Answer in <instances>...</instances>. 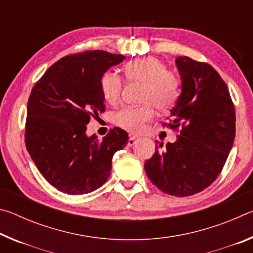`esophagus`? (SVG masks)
I'll list each match as a JSON object with an SVG mask.
<instances>
[{"mask_svg": "<svg viewBox=\"0 0 253 253\" xmlns=\"http://www.w3.org/2000/svg\"><path fill=\"white\" fill-rule=\"evenodd\" d=\"M138 139V137L137 136H130L129 139H128V146H132L136 143V140Z\"/></svg>", "mask_w": 253, "mask_h": 253, "instance_id": "34e87169", "label": "esophagus"}]
</instances>
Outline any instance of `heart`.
<instances>
[{
	"instance_id": "b5f03b06",
	"label": "heart",
	"mask_w": 253,
	"mask_h": 253,
	"mask_svg": "<svg viewBox=\"0 0 253 253\" xmlns=\"http://www.w3.org/2000/svg\"><path fill=\"white\" fill-rule=\"evenodd\" d=\"M124 77L129 83L143 84L140 106H130L116 114L115 122L130 132L143 130L145 124L152 121L158 110L169 109L179 96V79L168 70L161 60L154 57L135 59L124 67ZM100 91L106 102L117 105L122 99L123 80L118 75L107 71L101 76Z\"/></svg>"
}]
</instances>
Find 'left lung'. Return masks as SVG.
I'll return each mask as SVG.
<instances>
[{
  "mask_svg": "<svg viewBox=\"0 0 253 253\" xmlns=\"http://www.w3.org/2000/svg\"><path fill=\"white\" fill-rule=\"evenodd\" d=\"M182 93L163 126L177 131L145 162L147 177L166 194L190 196L211 185L222 172L235 137V109L228 85L207 62L178 57ZM157 144V142H155Z\"/></svg>",
  "mask_w": 253,
  "mask_h": 253,
  "instance_id": "obj_1",
  "label": "left lung"
}]
</instances>
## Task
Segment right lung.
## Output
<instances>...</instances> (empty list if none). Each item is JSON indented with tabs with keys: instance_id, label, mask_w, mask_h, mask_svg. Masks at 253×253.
Here are the masks:
<instances>
[{
	"instance_id": "obj_1",
	"label": "right lung",
	"mask_w": 253,
	"mask_h": 253,
	"mask_svg": "<svg viewBox=\"0 0 253 253\" xmlns=\"http://www.w3.org/2000/svg\"><path fill=\"white\" fill-rule=\"evenodd\" d=\"M125 57L102 50L66 55L54 62L30 93L25 146L51 185L77 195L97 190L111 170L114 154L128 134L114 127L104 139L85 135L90 119L104 113L101 76Z\"/></svg>"
}]
</instances>
